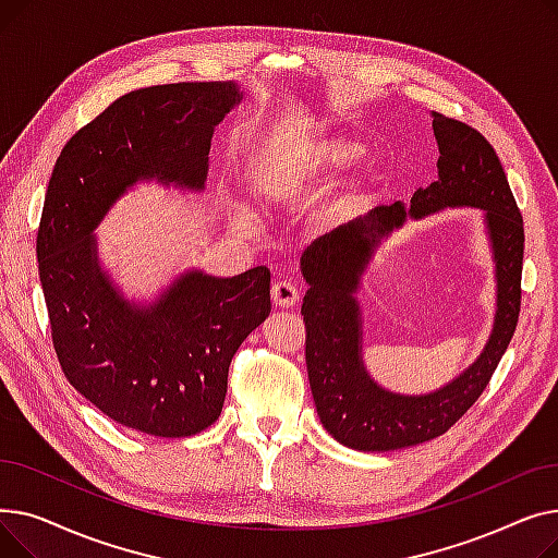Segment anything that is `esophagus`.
Listing matches in <instances>:
<instances>
[{
	"mask_svg": "<svg viewBox=\"0 0 558 558\" xmlns=\"http://www.w3.org/2000/svg\"><path fill=\"white\" fill-rule=\"evenodd\" d=\"M271 299H274L276 307H296V303L301 299V291L291 280H280L271 287Z\"/></svg>",
	"mask_w": 558,
	"mask_h": 558,
	"instance_id": "1",
	"label": "esophagus"
}]
</instances>
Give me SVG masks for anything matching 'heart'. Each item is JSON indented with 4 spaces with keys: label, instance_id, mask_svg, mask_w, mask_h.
<instances>
[{
    "label": "heart",
    "instance_id": "1",
    "mask_svg": "<svg viewBox=\"0 0 558 558\" xmlns=\"http://www.w3.org/2000/svg\"><path fill=\"white\" fill-rule=\"evenodd\" d=\"M360 149L343 140H320L301 154L276 160L255 179V196L264 205H280L303 198L326 173L355 160Z\"/></svg>",
    "mask_w": 558,
    "mask_h": 558
}]
</instances>
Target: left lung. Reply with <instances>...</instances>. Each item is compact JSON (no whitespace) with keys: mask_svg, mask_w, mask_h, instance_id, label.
<instances>
[{"mask_svg":"<svg viewBox=\"0 0 558 558\" xmlns=\"http://www.w3.org/2000/svg\"><path fill=\"white\" fill-rule=\"evenodd\" d=\"M438 181L416 190L409 210L400 201L316 240L303 253L310 284L303 299L305 362L320 423L339 444L385 452L418 446L446 434L488 387L518 326L522 301L524 226L490 142L465 122L434 112ZM452 204L487 213L498 259V316L483 357L452 386L429 397H396L379 390L359 360V313L352 294L372 248L403 217L424 216Z\"/></svg>","mask_w":558,"mask_h":558,"instance_id":"8db88e82","label":"left lung"}]
</instances>
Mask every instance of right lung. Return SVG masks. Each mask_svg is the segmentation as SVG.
<instances>
[{"instance_id":"add662e5","label":"right lung","mask_w":558,"mask_h":558,"mask_svg":"<svg viewBox=\"0 0 558 558\" xmlns=\"http://www.w3.org/2000/svg\"><path fill=\"white\" fill-rule=\"evenodd\" d=\"M240 101L234 83H165L112 101L58 156L36 255L51 343L70 385L131 429L181 438L210 427L228 368L271 312V274L192 271L137 310L99 274L93 230L140 179L201 190L215 126Z\"/></svg>"}]
</instances>
